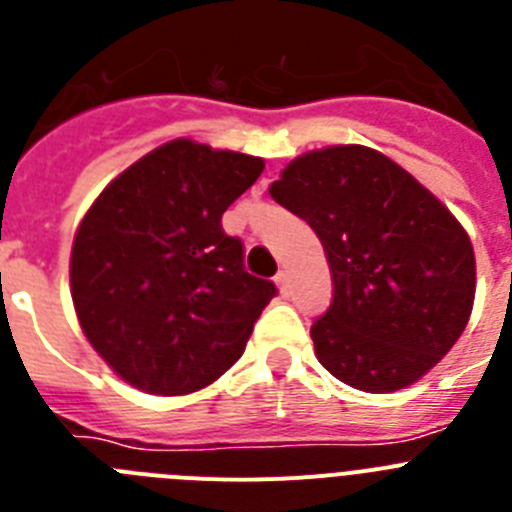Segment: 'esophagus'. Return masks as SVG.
<instances>
[{
	"mask_svg": "<svg viewBox=\"0 0 512 512\" xmlns=\"http://www.w3.org/2000/svg\"><path fill=\"white\" fill-rule=\"evenodd\" d=\"M274 282H277V287H279V292H282V295H289V289H292V284H289V274H287V271H279L277 277H274Z\"/></svg>",
	"mask_w": 512,
	"mask_h": 512,
	"instance_id": "34e87169",
	"label": "esophagus"
}]
</instances>
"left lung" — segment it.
Instances as JSON below:
<instances>
[{"mask_svg": "<svg viewBox=\"0 0 512 512\" xmlns=\"http://www.w3.org/2000/svg\"><path fill=\"white\" fill-rule=\"evenodd\" d=\"M271 197L320 238L333 300L310 328L320 364L364 392L418 382L464 333L474 251L408 171L364 146L295 158Z\"/></svg>", "mask_w": 512, "mask_h": 512, "instance_id": "left-lung-1", "label": "left lung"}]
</instances>
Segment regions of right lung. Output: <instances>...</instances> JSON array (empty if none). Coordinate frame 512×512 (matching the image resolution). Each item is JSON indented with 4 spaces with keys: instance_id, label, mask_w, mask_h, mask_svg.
Masks as SVG:
<instances>
[{
    "instance_id": "add662e5",
    "label": "right lung",
    "mask_w": 512,
    "mask_h": 512,
    "mask_svg": "<svg viewBox=\"0 0 512 512\" xmlns=\"http://www.w3.org/2000/svg\"><path fill=\"white\" fill-rule=\"evenodd\" d=\"M264 161L171 140L122 171L81 220L71 297L81 330L125 382L189 395L241 359L277 295L248 274L223 212Z\"/></svg>"
}]
</instances>
